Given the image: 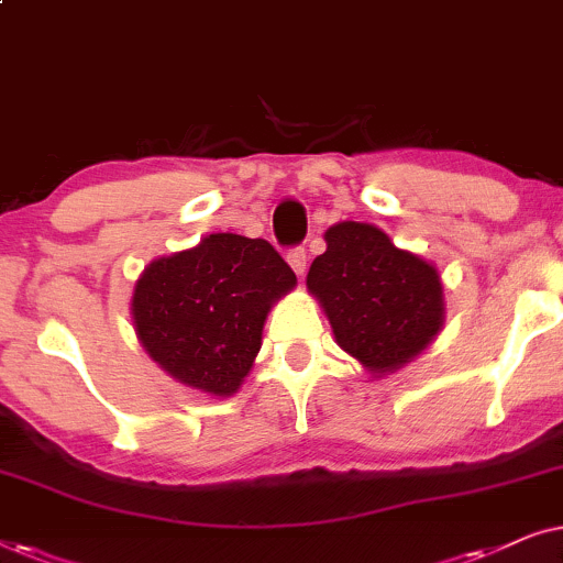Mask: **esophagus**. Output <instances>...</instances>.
<instances>
[{
    "instance_id": "1",
    "label": "esophagus",
    "mask_w": 563,
    "mask_h": 563,
    "mask_svg": "<svg viewBox=\"0 0 563 563\" xmlns=\"http://www.w3.org/2000/svg\"><path fill=\"white\" fill-rule=\"evenodd\" d=\"M286 260H288V265L294 267V273L298 275V277H303V273H306V250H301V246H296V250H290L288 254H286Z\"/></svg>"
}]
</instances>
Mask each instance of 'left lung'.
<instances>
[{"label": "left lung", "mask_w": 563, "mask_h": 563, "mask_svg": "<svg viewBox=\"0 0 563 563\" xmlns=\"http://www.w3.org/2000/svg\"><path fill=\"white\" fill-rule=\"evenodd\" d=\"M324 242L306 288L327 313L336 344L371 378L391 376L422 355L445 324L438 267L396 246L373 223L340 221L324 231Z\"/></svg>", "instance_id": "1"}]
</instances>
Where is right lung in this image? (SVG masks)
I'll use <instances>...</instances> for the list:
<instances>
[{
  "mask_svg": "<svg viewBox=\"0 0 563 563\" xmlns=\"http://www.w3.org/2000/svg\"><path fill=\"white\" fill-rule=\"evenodd\" d=\"M296 288L265 239L208 234L148 262L131 298L141 347L187 391L229 399L250 376L273 306Z\"/></svg>",
  "mask_w": 563,
  "mask_h": 563,
  "instance_id": "right-lung-1",
  "label": "right lung"
}]
</instances>
